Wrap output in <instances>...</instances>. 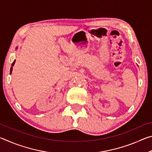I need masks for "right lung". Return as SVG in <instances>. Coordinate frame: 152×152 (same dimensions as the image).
Returning a JSON list of instances; mask_svg holds the SVG:
<instances>
[{
	"instance_id": "right-lung-1",
	"label": "right lung",
	"mask_w": 152,
	"mask_h": 152,
	"mask_svg": "<svg viewBox=\"0 0 152 152\" xmlns=\"http://www.w3.org/2000/svg\"><path fill=\"white\" fill-rule=\"evenodd\" d=\"M16 49H17V48H16ZM15 60L13 61V62H12V66H11V70H10V74H12V67H13V66H14V64H15Z\"/></svg>"
}]
</instances>
